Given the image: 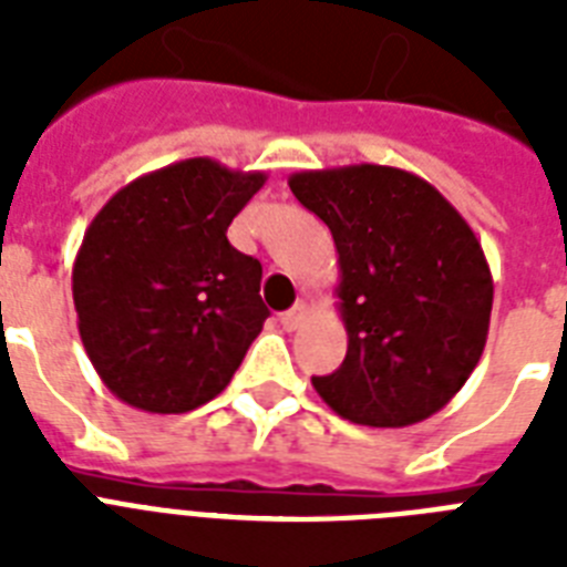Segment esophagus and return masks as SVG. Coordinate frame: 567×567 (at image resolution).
<instances>
[{
    "mask_svg": "<svg viewBox=\"0 0 567 567\" xmlns=\"http://www.w3.org/2000/svg\"><path fill=\"white\" fill-rule=\"evenodd\" d=\"M306 318H309V306H306V302H297V306H293V309H288V311H282V327L285 329H300L302 323H306Z\"/></svg>",
    "mask_w": 567,
    "mask_h": 567,
    "instance_id": "esophagus-1",
    "label": "esophagus"
}]
</instances>
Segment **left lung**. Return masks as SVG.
Segmentation results:
<instances>
[{
	"instance_id": "8db88e82",
	"label": "left lung",
	"mask_w": 567,
	"mask_h": 567,
	"mask_svg": "<svg viewBox=\"0 0 567 567\" xmlns=\"http://www.w3.org/2000/svg\"><path fill=\"white\" fill-rule=\"evenodd\" d=\"M332 231L347 355L311 385L341 417L409 426L456 396L485 350L494 282L474 229L414 173L382 164L293 173Z\"/></svg>"
}]
</instances>
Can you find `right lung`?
I'll return each instance as SVG.
<instances>
[{"label": "right lung", "instance_id": "add662e5", "mask_svg": "<svg viewBox=\"0 0 567 567\" xmlns=\"http://www.w3.org/2000/svg\"><path fill=\"white\" fill-rule=\"evenodd\" d=\"M265 173L185 158L128 182L84 231L73 302L111 394L182 414L229 385L267 320L261 265L226 238Z\"/></svg>", "mask_w": 567, "mask_h": 567}]
</instances>
